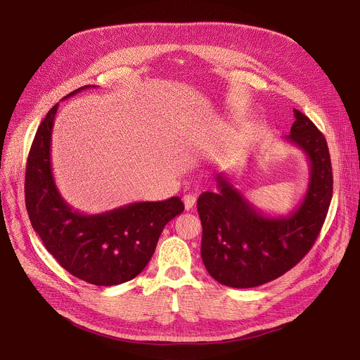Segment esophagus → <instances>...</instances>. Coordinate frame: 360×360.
I'll use <instances>...</instances> for the list:
<instances>
[{
    "label": "esophagus",
    "mask_w": 360,
    "mask_h": 360,
    "mask_svg": "<svg viewBox=\"0 0 360 360\" xmlns=\"http://www.w3.org/2000/svg\"><path fill=\"white\" fill-rule=\"evenodd\" d=\"M195 203H196V196L193 193H186L184 196V205H185V210L186 211L192 210L195 207Z\"/></svg>",
    "instance_id": "esophagus-1"
}]
</instances>
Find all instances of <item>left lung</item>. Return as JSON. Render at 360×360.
<instances>
[{
    "mask_svg": "<svg viewBox=\"0 0 360 360\" xmlns=\"http://www.w3.org/2000/svg\"><path fill=\"white\" fill-rule=\"evenodd\" d=\"M293 114L296 120L283 141L304 153L309 182L289 215L262 212L225 174L217 176V192L198 198L202 261L225 286L255 288L282 276L311 250L325 222L333 191L328 143L309 118L297 110Z\"/></svg>",
    "mask_w": 360,
    "mask_h": 360,
    "instance_id": "left-lung-1",
    "label": "left lung"
}]
</instances>
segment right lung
<instances>
[{"mask_svg": "<svg viewBox=\"0 0 360 360\" xmlns=\"http://www.w3.org/2000/svg\"><path fill=\"white\" fill-rule=\"evenodd\" d=\"M94 88L81 86L79 91ZM58 104L38 127L27 161L25 205L34 231L58 264L78 279L114 286L139 275L155 252L165 225L184 212L179 196L134 202L102 214L74 210L60 193L51 165V135Z\"/></svg>", "mask_w": 360, "mask_h": 360, "instance_id": "1", "label": "right lung"}]
</instances>
